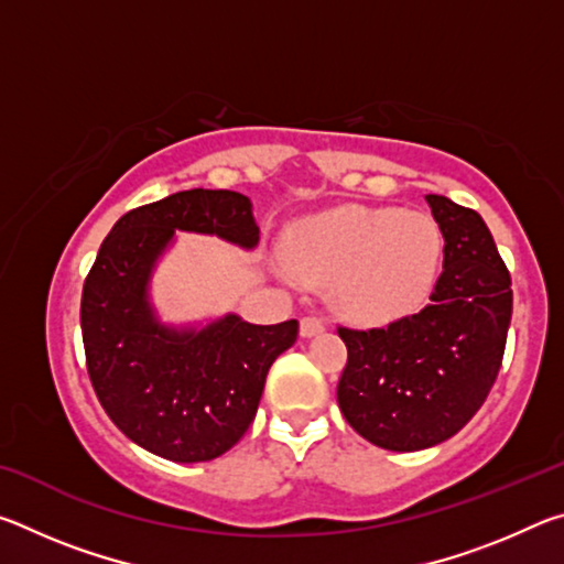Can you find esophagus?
<instances>
[{
    "label": "esophagus",
    "instance_id": "obj_1",
    "mask_svg": "<svg viewBox=\"0 0 564 564\" xmlns=\"http://www.w3.org/2000/svg\"><path fill=\"white\" fill-rule=\"evenodd\" d=\"M326 330V323H323V318L318 316H305L301 318V336L303 338H313L318 336V333Z\"/></svg>",
    "mask_w": 564,
    "mask_h": 564
}]
</instances>
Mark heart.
I'll return each mask as SVG.
<instances>
[{"mask_svg":"<svg viewBox=\"0 0 564 564\" xmlns=\"http://www.w3.org/2000/svg\"><path fill=\"white\" fill-rule=\"evenodd\" d=\"M285 251L301 281L333 283L340 313L378 326L410 316L431 299L445 238L427 214L348 206L295 224Z\"/></svg>","mask_w":564,"mask_h":564,"instance_id":"1","label":"heart"}]
</instances>
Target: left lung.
<instances>
[{
  "instance_id": "left-lung-1",
  "label": "left lung",
  "mask_w": 564,
  "mask_h": 564,
  "mask_svg": "<svg viewBox=\"0 0 564 564\" xmlns=\"http://www.w3.org/2000/svg\"><path fill=\"white\" fill-rule=\"evenodd\" d=\"M445 238L431 303L388 328H338L348 348L338 405L383 451H425L453 437L498 378L512 318L510 273L473 208L425 196Z\"/></svg>"
}]
</instances>
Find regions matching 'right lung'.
<instances>
[{
    "label": "right lung",
    "instance_id": "right-lung-1",
    "mask_svg": "<svg viewBox=\"0 0 564 564\" xmlns=\"http://www.w3.org/2000/svg\"><path fill=\"white\" fill-rule=\"evenodd\" d=\"M176 231L259 246L251 198L191 188L133 208L104 238L82 293V338L97 398L113 425L174 463H206L241 441L273 360L299 338V321L253 326L236 313L164 323L151 279Z\"/></svg>",
    "mask_w": 564,
    "mask_h": 564
}]
</instances>
